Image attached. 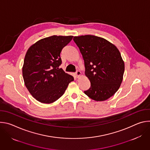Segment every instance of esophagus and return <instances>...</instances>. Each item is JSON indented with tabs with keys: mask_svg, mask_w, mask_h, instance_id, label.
<instances>
[{
	"mask_svg": "<svg viewBox=\"0 0 150 150\" xmlns=\"http://www.w3.org/2000/svg\"><path fill=\"white\" fill-rule=\"evenodd\" d=\"M76 75H77V76L78 77H79L81 75V72L79 71H76Z\"/></svg>",
	"mask_w": 150,
	"mask_h": 150,
	"instance_id": "esophagus-1",
	"label": "esophagus"
}]
</instances>
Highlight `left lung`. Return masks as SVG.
Masks as SVG:
<instances>
[{"label":"left lung","mask_w":150,"mask_h":150,"mask_svg":"<svg viewBox=\"0 0 150 150\" xmlns=\"http://www.w3.org/2000/svg\"><path fill=\"white\" fill-rule=\"evenodd\" d=\"M74 41L82 55L85 74L91 82L84 93L96 101L113 96L123 80L125 64L117 48L105 39L92 35L76 36Z\"/></svg>","instance_id":"8db88e82"}]
</instances>
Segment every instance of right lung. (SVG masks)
Masks as SVG:
<instances>
[{"label": "right lung", "mask_w": 150, "mask_h": 150, "mask_svg": "<svg viewBox=\"0 0 150 150\" xmlns=\"http://www.w3.org/2000/svg\"><path fill=\"white\" fill-rule=\"evenodd\" d=\"M73 36L53 35L40 40L25 54L23 75L27 88L37 101L49 104L65 93L74 77L59 68L62 49Z\"/></svg>", "instance_id": "obj_1"}]
</instances>
